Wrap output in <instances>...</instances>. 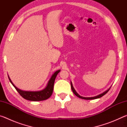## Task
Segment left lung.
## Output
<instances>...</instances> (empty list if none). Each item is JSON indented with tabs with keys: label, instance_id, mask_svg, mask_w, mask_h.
Segmentation results:
<instances>
[{
	"label": "left lung",
	"instance_id": "8db88e82",
	"mask_svg": "<svg viewBox=\"0 0 127 127\" xmlns=\"http://www.w3.org/2000/svg\"><path fill=\"white\" fill-rule=\"evenodd\" d=\"M70 85H71V89L72 90V91L73 92V93L76 95L77 96V97H78L79 98H82V99H85V100H93V99H96V98H100L101 97H102V96H103L104 95L106 94L107 92H108L109 91V90L110 89H109L107 90H106V91H105L104 92H103L102 94H101L100 95H98L96 96H95V97H82V96H81L80 95H79L77 94V92L75 91L74 89L73 88V85H72V83L71 82V83H70Z\"/></svg>",
	"mask_w": 127,
	"mask_h": 127
}]
</instances>
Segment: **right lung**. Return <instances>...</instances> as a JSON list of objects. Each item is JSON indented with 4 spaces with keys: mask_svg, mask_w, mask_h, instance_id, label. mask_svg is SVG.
<instances>
[{
    "mask_svg": "<svg viewBox=\"0 0 127 127\" xmlns=\"http://www.w3.org/2000/svg\"><path fill=\"white\" fill-rule=\"evenodd\" d=\"M61 70H58L56 71L51 76L50 80L49 81L48 85H47L45 89L40 91H22L18 89L14 85L13 83L10 80L9 77H8L9 81L12 85L14 87L15 89L17 91V92L20 94V95L23 97L25 99L27 100L32 101H42L45 100L49 98L50 97L51 95L53 94V89H54V82L56 77L57 74L59 73Z\"/></svg>",
    "mask_w": 127,
    "mask_h": 127,
    "instance_id": "1",
    "label": "right lung"
}]
</instances>
